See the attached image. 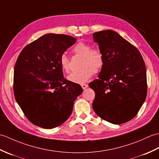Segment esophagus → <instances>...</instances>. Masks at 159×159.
Instances as JSON below:
<instances>
[{"label":"esophagus","instance_id":"1","mask_svg":"<svg viewBox=\"0 0 159 159\" xmlns=\"http://www.w3.org/2000/svg\"><path fill=\"white\" fill-rule=\"evenodd\" d=\"M81 87H82V88H83V89H85L86 88H87V87H88V85H87V84H82Z\"/></svg>","mask_w":159,"mask_h":159}]
</instances>
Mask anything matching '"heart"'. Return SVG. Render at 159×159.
Returning a JSON list of instances; mask_svg holds the SVG:
<instances>
[{
    "mask_svg": "<svg viewBox=\"0 0 159 159\" xmlns=\"http://www.w3.org/2000/svg\"><path fill=\"white\" fill-rule=\"evenodd\" d=\"M74 51L77 55L83 57L80 72H72L67 76L70 81L82 84L89 80L93 73H98L102 70L104 59L102 52L98 48H92L89 43L79 42L74 46ZM59 63L63 71L68 72L70 71V58L66 53L60 57Z\"/></svg>",
    "mask_w": 159,
    "mask_h": 159,
    "instance_id": "obj_1",
    "label": "heart"
}]
</instances>
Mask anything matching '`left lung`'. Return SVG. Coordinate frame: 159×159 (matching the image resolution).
Wrapping results in <instances>:
<instances>
[{"instance_id":"left-lung-1","label":"left lung","mask_w":159,"mask_h":159,"mask_svg":"<svg viewBox=\"0 0 159 159\" xmlns=\"http://www.w3.org/2000/svg\"><path fill=\"white\" fill-rule=\"evenodd\" d=\"M93 37L104 59L98 79L89 84L96 94L93 111L110 123L127 122L135 117L146 98L144 61L137 48L116 31H101Z\"/></svg>"}]
</instances>
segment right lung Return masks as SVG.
Returning <instances> with one entry per match:
<instances>
[{"label":"right lung","instance_id":"right-lung-1","mask_svg":"<svg viewBox=\"0 0 159 159\" xmlns=\"http://www.w3.org/2000/svg\"><path fill=\"white\" fill-rule=\"evenodd\" d=\"M76 39L48 33L26 46L16 61L13 74L16 100L27 119L51 129L61 125L72 112L83 92L80 85L63 77L59 59Z\"/></svg>","mask_w":159,"mask_h":159}]
</instances>
